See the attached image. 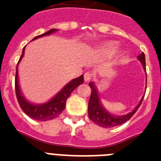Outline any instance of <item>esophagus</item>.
<instances>
[{
	"label": "esophagus",
	"instance_id": "esophagus-1",
	"mask_svg": "<svg viewBox=\"0 0 161 161\" xmlns=\"http://www.w3.org/2000/svg\"><path fill=\"white\" fill-rule=\"evenodd\" d=\"M92 78H93V73H91L90 72H87V73H84V80H85V82L90 81Z\"/></svg>",
	"mask_w": 161,
	"mask_h": 161
}]
</instances>
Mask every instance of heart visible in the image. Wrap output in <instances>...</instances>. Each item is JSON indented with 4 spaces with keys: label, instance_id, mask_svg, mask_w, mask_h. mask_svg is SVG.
Instances as JSON below:
<instances>
[{
    "label": "heart",
    "instance_id": "obj_1",
    "mask_svg": "<svg viewBox=\"0 0 161 161\" xmlns=\"http://www.w3.org/2000/svg\"><path fill=\"white\" fill-rule=\"evenodd\" d=\"M115 47H114V44H109L108 45V47L107 48L104 50V51L106 52V53H111V52H113L114 50Z\"/></svg>",
    "mask_w": 161,
    "mask_h": 161
}]
</instances>
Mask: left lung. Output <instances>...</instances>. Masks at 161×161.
Wrapping results in <instances>:
<instances>
[{
  "label": "left lung",
  "instance_id": "obj_1",
  "mask_svg": "<svg viewBox=\"0 0 161 161\" xmlns=\"http://www.w3.org/2000/svg\"><path fill=\"white\" fill-rule=\"evenodd\" d=\"M138 59L142 63L143 68L146 72L145 53H142L141 54H140L138 56ZM146 82H147V76H146ZM88 85L91 88V96L89 101H88V117L93 122L95 123L96 125L103 128L115 127V126H119V125H122L128 121L140 108V104L142 103L143 98H144V97L141 98L139 104L135 108V109L133 110L132 112L129 113L128 114L123 115V116H115V115L111 114L110 113L108 112L107 110L102 106L100 99H99V95H98V91H97V88H95L94 83L91 82Z\"/></svg>",
  "mask_w": 161,
  "mask_h": 161
}]
</instances>
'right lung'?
<instances>
[{
	"label": "right lung",
	"instance_id": "right-lung-1",
	"mask_svg": "<svg viewBox=\"0 0 161 161\" xmlns=\"http://www.w3.org/2000/svg\"><path fill=\"white\" fill-rule=\"evenodd\" d=\"M57 29H51L48 31H47L45 33L39 35V36H35L32 41L35 39H37L38 37L47 36V35H50L51 33L57 31ZM25 47H24L23 50H22V53H21V58L19 59L17 66H16V78H15V89H16V95L17 101H18L19 105L21 107L25 114L27 116H29L31 119H33L37 121H47V120L53 119L54 118L58 117V115L60 114L61 113L63 112V109L66 107V101L70 96L71 93L77 87L82 84L83 83V75H81L77 78H74L73 80L64 86V88L57 94V95L53 98L51 100L48 102L43 103V104H33V103H30L26 100V98H24L23 95L21 94V92L20 90V87H19L18 83V73H17V68H18V64L21 58H23L24 51H25Z\"/></svg>",
	"mask_w": 161,
	"mask_h": 161
}]
</instances>
